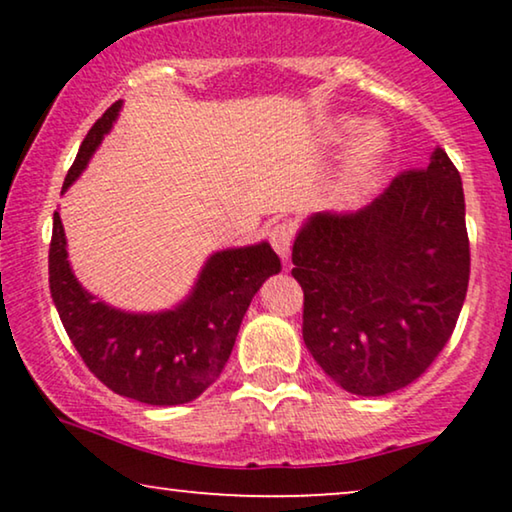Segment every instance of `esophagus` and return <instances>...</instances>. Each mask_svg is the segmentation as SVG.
Listing matches in <instances>:
<instances>
[{"label": "esophagus", "mask_w": 512, "mask_h": 512, "mask_svg": "<svg viewBox=\"0 0 512 512\" xmlns=\"http://www.w3.org/2000/svg\"><path fill=\"white\" fill-rule=\"evenodd\" d=\"M268 237H270L272 249L277 251L279 258H282V261H289L291 242H293V228L289 223H277V226L270 230Z\"/></svg>", "instance_id": "obj_1"}]
</instances>
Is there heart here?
Masks as SVG:
<instances>
[{
  "mask_svg": "<svg viewBox=\"0 0 512 512\" xmlns=\"http://www.w3.org/2000/svg\"><path fill=\"white\" fill-rule=\"evenodd\" d=\"M361 128L359 121L354 118H342L333 128L335 142H345ZM389 153V137L380 128H366L356 137V142L349 151L347 170L342 174V181L335 188V202L340 207H356L373 191L377 179H380L384 160Z\"/></svg>",
  "mask_w": 512,
  "mask_h": 512,
  "instance_id": "1",
  "label": "heart"
}]
</instances>
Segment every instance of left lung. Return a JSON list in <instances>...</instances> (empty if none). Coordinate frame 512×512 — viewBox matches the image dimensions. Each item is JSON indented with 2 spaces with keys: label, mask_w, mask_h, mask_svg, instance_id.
I'll list each match as a JSON object with an SVG mask.
<instances>
[{
  "label": "left lung",
  "mask_w": 512,
  "mask_h": 512,
  "mask_svg": "<svg viewBox=\"0 0 512 512\" xmlns=\"http://www.w3.org/2000/svg\"><path fill=\"white\" fill-rule=\"evenodd\" d=\"M291 275L305 293L303 340L349 394L415 382L450 340L466 300L471 251L464 186L436 149L354 214L307 216Z\"/></svg>",
  "instance_id": "1"
}]
</instances>
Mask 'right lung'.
<instances>
[{
	"label": "right lung",
	"instance_id": "1",
	"mask_svg": "<svg viewBox=\"0 0 512 512\" xmlns=\"http://www.w3.org/2000/svg\"><path fill=\"white\" fill-rule=\"evenodd\" d=\"M121 107V100L111 104L90 128L62 193L86 170ZM67 256L65 228L55 212L48 284L62 326L97 380L149 405L191 403L221 375L251 298L282 270L268 242L221 249L207 258L181 303L160 312H125L83 289Z\"/></svg>",
	"mask_w": 512,
	"mask_h": 512
}]
</instances>
